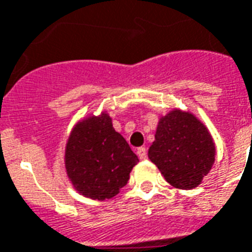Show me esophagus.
<instances>
[{
	"label": "esophagus",
	"instance_id": "1",
	"mask_svg": "<svg viewBox=\"0 0 252 252\" xmlns=\"http://www.w3.org/2000/svg\"><path fill=\"white\" fill-rule=\"evenodd\" d=\"M137 156H139L140 160H147V157H148L147 149H145L144 147L139 148V149H137Z\"/></svg>",
	"mask_w": 252,
	"mask_h": 252
}]
</instances>
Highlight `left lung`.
<instances>
[{
  "label": "left lung",
  "mask_w": 252,
  "mask_h": 252,
  "mask_svg": "<svg viewBox=\"0 0 252 252\" xmlns=\"http://www.w3.org/2000/svg\"><path fill=\"white\" fill-rule=\"evenodd\" d=\"M148 156L170 185L193 189L210 172L216 147L206 126L194 115L174 109L160 119Z\"/></svg>",
  "instance_id": "obj_1"
}]
</instances>
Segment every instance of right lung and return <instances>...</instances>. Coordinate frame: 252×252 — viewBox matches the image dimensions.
Segmentation results:
<instances>
[{"instance_id": "right-lung-1", "label": "right lung", "mask_w": 252, "mask_h": 252, "mask_svg": "<svg viewBox=\"0 0 252 252\" xmlns=\"http://www.w3.org/2000/svg\"><path fill=\"white\" fill-rule=\"evenodd\" d=\"M64 160L75 189L92 199L119 194L139 162L126 139L113 129L107 113L76 124L67 141Z\"/></svg>"}]
</instances>
